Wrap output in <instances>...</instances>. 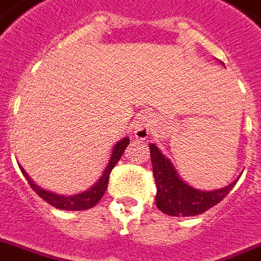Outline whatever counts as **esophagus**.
Listing matches in <instances>:
<instances>
[{
    "label": "esophagus",
    "mask_w": 261,
    "mask_h": 261,
    "mask_svg": "<svg viewBox=\"0 0 261 261\" xmlns=\"http://www.w3.org/2000/svg\"><path fill=\"white\" fill-rule=\"evenodd\" d=\"M133 130H134V134L137 138H148V135L150 134V130H152V116H150V113L145 112L142 115H139L134 120Z\"/></svg>",
    "instance_id": "1"
}]
</instances>
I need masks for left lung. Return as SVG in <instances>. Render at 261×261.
<instances>
[{
  "label": "left lung",
  "instance_id": "obj_1",
  "mask_svg": "<svg viewBox=\"0 0 261 261\" xmlns=\"http://www.w3.org/2000/svg\"><path fill=\"white\" fill-rule=\"evenodd\" d=\"M156 180V205L170 216H196L215 206L227 196L237 180L226 188L214 192H201L190 188L176 175L168 159L156 145H149Z\"/></svg>",
  "mask_w": 261,
  "mask_h": 261
}]
</instances>
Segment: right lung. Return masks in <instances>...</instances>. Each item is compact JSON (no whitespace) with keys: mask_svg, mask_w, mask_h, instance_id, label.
<instances>
[{"mask_svg":"<svg viewBox=\"0 0 261 261\" xmlns=\"http://www.w3.org/2000/svg\"><path fill=\"white\" fill-rule=\"evenodd\" d=\"M130 144V138H123L122 141H119L116 145H115V148H113L112 156H111V160H109L108 166L105 168L104 174L102 176L98 179V182L93 186L91 189H89L87 192H83L81 194H76V196H69V197H64V196H60V194H55V193L51 192H46V190H43L41 189L38 185H35L30 179V176L27 175L21 167H20V170L23 172V175L25 176V179L29 180L30 186L33 189L34 192L37 193L38 196L41 197L42 200L47 202V204H50L55 208H59V210H64V211H85L89 210L91 206H94L97 202L102 198L104 196L105 190L108 188V182H109V175L112 172L113 167L116 166V163L120 160V157L126 150L127 145Z\"/></svg>","mask_w":261,"mask_h":261,"instance_id":"add662e5","label":"right lung"}]
</instances>
